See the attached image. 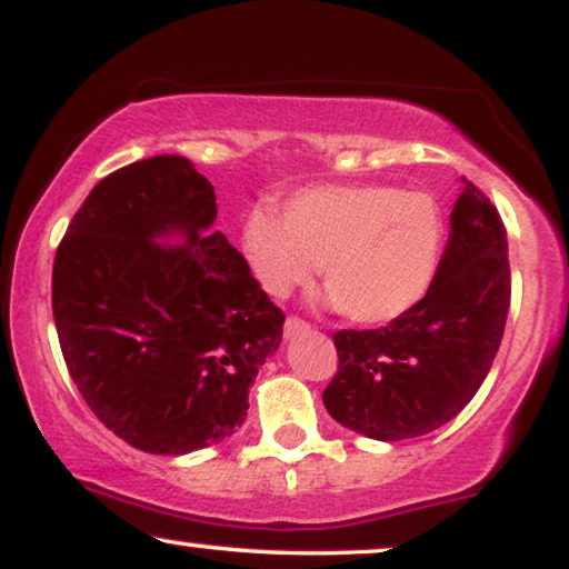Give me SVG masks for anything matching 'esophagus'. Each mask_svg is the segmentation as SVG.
<instances>
[{"label":"esophagus","instance_id":"esophagus-1","mask_svg":"<svg viewBox=\"0 0 569 569\" xmlns=\"http://www.w3.org/2000/svg\"><path fill=\"white\" fill-rule=\"evenodd\" d=\"M308 329H310V323L302 321L300 316H287V321H284V337H287V339L298 337V333L308 331Z\"/></svg>","mask_w":569,"mask_h":569}]
</instances>
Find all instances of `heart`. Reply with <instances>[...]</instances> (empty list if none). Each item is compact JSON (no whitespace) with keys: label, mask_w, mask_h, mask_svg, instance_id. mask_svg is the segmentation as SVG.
<instances>
[{"label":"heart","mask_w":569,"mask_h":569,"mask_svg":"<svg viewBox=\"0 0 569 569\" xmlns=\"http://www.w3.org/2000/svg\"><path fill=\"white\" fill-rule=\"evenodd\" d=\"M446 220L432 193L393 186H313L292 193L282 217L256 207L243 251L274 298L310 282L321 261L329 302L352 321L388 323L417 306L438 274Z\"/></svg>","instance_id":"obj_1"}]
</instances>
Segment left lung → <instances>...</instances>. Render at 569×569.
<instances>
[{
  "instance_id": "8db88e82",
  "label": "left lung",
  "mask_w": 569,
  "mask_h": 569,
  "mask_svg": "<svg viewBox=\"0 0 569 569\" xmlns=\"http://www.w3.org/2000/svg\"><path fill=\"white\" fill-rule=\"evenodd\" d=\"M430 290L380 329L333 333L329 415L372 440H409L450 422L473 399L500 349L510 308L508 236L479 186L463 178Z\"/></svg>"
}]
</instances>
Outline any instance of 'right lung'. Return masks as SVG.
I'll return each instance as SVG.
<instances>
[{
    "instance_id": "right-lung-1",
    "label": "right lung",
    "mask_w": 569,
    "mask_h": 569,
    "mask_svg": "<svg viewBox=\"0 0 569 569\" xmlns=\"http://www.w3.org/2000/svg\"><path fill=\"white\" fill-rule=\"evenodd\" d=\"M214 189L181 154L106 176L53 259L51 306L74 386L108 430L183 456L243 425L284 313L222 232ZM181 231L183 247L154 237Z\"/></svg>"
}]
</instances>
